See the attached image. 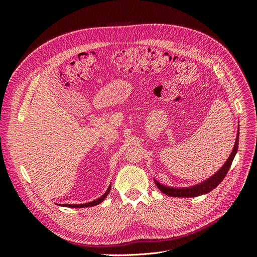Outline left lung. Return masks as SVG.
Segmentation results:
<instances>
[{
	"mask_svg": "<svg viewBox=\"0 0 257 257\" xmlns=\"http://www.w3.org/2000/svg\"><path fill=\"white\" fill-rule=\"evenodd\" d=\"M238 143H239V127H238V133L236 136V142H235L234 148H232V151L229 155V158L227 159V161L224 163V165L219 170H217L214 175L209 177L208 179H206V180L201 181L200 183H198L196 185L186 186V188H174V186H167V185L160 183L157 179H154V182H155V184H157L160 191L166 194V195L173 196V197H196L199 195H203V194H207L209 192H211L223 181V179L225 178V176H226L228 169L230 168L232 160H234L235 155L237 153Z\"/></svg>",
	"mask_w": 257,
	"mask_h": 257,
	"instance_id": "1",
	"label": "left lung"
}]
</instances>
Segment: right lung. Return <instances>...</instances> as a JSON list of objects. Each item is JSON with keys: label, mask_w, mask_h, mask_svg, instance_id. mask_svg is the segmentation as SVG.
<instances>
[{"label": "right lung", "mask_w": 257, "mask_h": 257, "mask_svg": "<svg viewBox=\"0 0 257 257\" xmlns=\"http://www.w3.org/2000/svg\"><path fill=\"white\" fill-rule=\"evenodd\" d=\"M110 188H111V185L108 186L107 191L103 194L102 196L98 197L97 199H94V200H92V201H89V203H85V204H78V205H77V204H63V205L57 204V205H59V206H63V207H68V208H87V207H93V206H96V205H98V204L102 203V201L107 197V195H108V194H109V192H110Z\"/></svg>", "instance_id": "1"}]
</instances>
